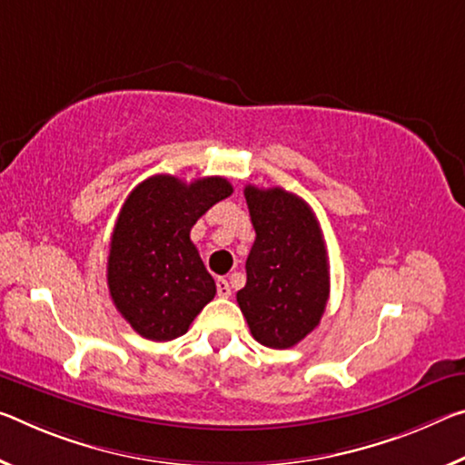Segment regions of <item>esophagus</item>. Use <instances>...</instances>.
<instances>
[{"label": "esophagus", "mask_w": 465, "mask_h": 465, "mask_svg": "<svg viewBox=\"0 0 465 465\" xmlns=\"http://www.w3.org/2000/svg\"><path fill=\"white\" fill-rule=\"evenodd\" d=\"M217 296L219 298L232 296V287H230V283H227V279H217Z\"/></svg>", "instance_id": "obj_1"}]
</instances>
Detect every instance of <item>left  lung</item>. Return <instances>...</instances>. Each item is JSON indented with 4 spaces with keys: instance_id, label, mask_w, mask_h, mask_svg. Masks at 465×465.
I'll return each instance as SVG.
<instances>
[{
    "instance_id": "obj_1",
    "label": "left lung",
    "mask_w": 465,
    "mask_h": 465,
    "mask_svg": "<svg viewBox=\"0 0 465 465\" xmlns=\"http://www.w3.org/2000/svg\"><path fill=\"white\" fill-rule=\"evenodd\" d=\"M256 240L246 261L238 304L250 333L287 350L319 325L329 300V261L319 219L283 188L244 190Z\"/></svg>"
}]
</instances>
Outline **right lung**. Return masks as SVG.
<instances>
[{"instance_id": "right-lung-1", "label": "right lung", "mask_w": 465, "mask_h": 465, "mask_svg": "<svg viewBox=\"0 0 465 465\" xmlns=\"http://www.w3.org/2000/svg\"><path fill=\"white\" fill-rule=\"evenodd\" d=\"M232 193V183L219 175L186 183L161 173L128 194L109 244L107 285L115 308L138 335L172 341L215 298V282L190 230Z\"/></svg>"}]
</instances>
